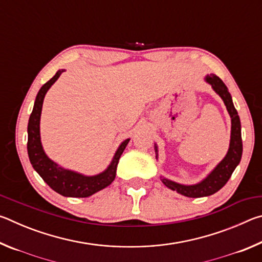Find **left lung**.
<instances>
[{
  "mask_svg": "<svg viewBox=\"0 0 262 262\" xmlns=\"http://www.w3.org/2000/svg\"><path fill=\"white\" fill-rule=\"evenodd\" d=\"M205 81L210 84L212 90L221 97L222 100L224 101V105L227 106L230 118H231V136H230V145L225 157L217 164L214 170L205 179L200 181V183L195 185H183L161 177L162 183L167 188L177 190L179 194L187 198L209 196V195L219 192L228 183L234 168L241 163L243 155L241 119H239L237 110L234 108L231 95H230L227 85H225L219 76H216L214 74L207 75ZM155 152H156V159H158L157 144H155Z\"/></svg>",
  "mask_w": 262,
  "mask_h": 262,
  "instance_id": "8db88e82",
  "label": "left lung"
}]
</instances>
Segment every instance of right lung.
I'll list each match as a JSON object with an SVG mask.
<instances>
[{"label": "right lung", "instance_id": "obj_1", "mask_svg": "<svg viewBox=\"0 0 262 262\" xmlns=\"http://www.w3.org/2000/svg\"><path fill=\"white\" fill-rule=\"evenodd\" d=\"M63 72L64 69L57 70L54 76L43 84L35 97L34 106L28 125V154L34 170L53 190L68 198H88L112 184L115 174H117L119 159H120L123 150L126 149L129 139L125 140L119 145L108 167L96 176H84L78 172L67 170L53 162L51 158H48L43 151L40 140V115L42 103L47 91Z\"/></svg>", "mask_w": 262, "mask_h": 262}]
</instances>
